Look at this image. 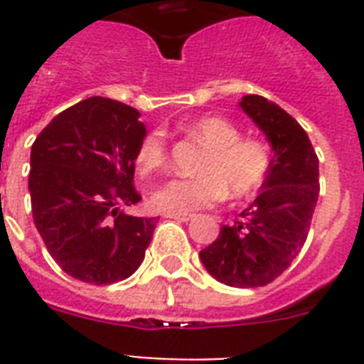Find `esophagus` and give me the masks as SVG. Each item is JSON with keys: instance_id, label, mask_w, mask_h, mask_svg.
<instances>
[{"instance_id": "esophagus-1", "label": "esophagus", "mask_w": 364, "mask_h": 364, "mask_svg": "<svg viewBox=\"0 0 364 364\" xmlns=\"http://www.w3.org/2000/svg\"><path fill=\"white\" fill-rule=\"evenodd\" d=\"M164 217H168V219H176V221H183L187 223L193 219V213H164Z\"/></svg>"}]
</instances>
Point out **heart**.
<instances>
[{"instance_id": "1", "label": "heart", "mask_w": 364, "mask_h": 364, "mask_svg": "<svg viewBox=\"0 0 364 364\" xmlns=\"http://www.w3.org/2000/svg\"><path fill=\"white\" fill-rule=\"evenodd\" d=\"M188 132L208 145L198 171L191 179H171L154 193L153 204L166 213H191L232 198H251L264 185L272 168L270 149L259 139L240 137V130L223 117H202ZM141 173H156L168 166V141L162 130L149 132L137 147Z\"/></svg>"}]
</instances>
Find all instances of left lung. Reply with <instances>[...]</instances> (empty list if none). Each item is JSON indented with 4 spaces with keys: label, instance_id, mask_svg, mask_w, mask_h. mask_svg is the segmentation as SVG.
Wrapping results in <instances>:
<instances>
[{
    "label": "left lung",
    "instance_id": "obj_1",
    "mask_svg": "<svg viewBox=\"0 0 364 364\" xmlns=\"http://www.w3.org/2000/svg\"><path fill=\"white\" fill-rule=\"evenodd\" d=\"M240 107L272 145L270 173L200 260L217 282L249 289L274 282L300 253L319 198V160L304 128L277 104L249 94Z\"/></svg>",
    "mask_w": 364,
    "mask_h": 364
}]
</instances>
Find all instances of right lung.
Segmentation results:
<instances>
[{"mask_svg": "<svg viewBox=\"0 0 364 364\" xmlns=\"http://www.w3.org/2000/svg\"><path fill=\"white\" fill-rule=\"evenodd\" d=\"M139 111L109 98L82 100L56 115L31 145V213L48 253L65 274L109 285L139 268L156 217H134Z\"/></svg>", "mask_w": 364, "mask_h": 364, "instance_id": "1", "label": "right lung"}]
</instances>
